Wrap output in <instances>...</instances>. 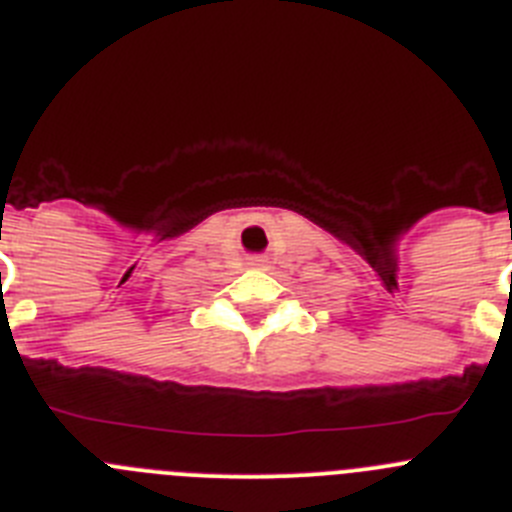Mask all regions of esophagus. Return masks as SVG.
<instances>
[{
    "mask_svg": "<svg viewBox=\"0 0 512 512\" xmlns=\"http://www.w3.org/2000/svg\"><path fill=\"white\" fill-rule=\"evenodd\" d=\"M251 264H253V266H261V259H253Z\"/></svg>",
    "mask_w": 512,
    "mask_h": 512,
    "instance_id": "34e87169",
    "label": "esophagus"
}]
</instances>
